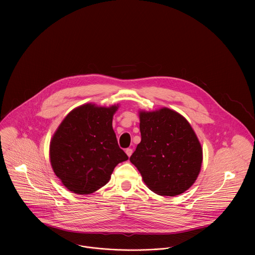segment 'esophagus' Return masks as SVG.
Returning <instances> with one entry per match:
<instances>
[{"mask_svg":"<svg viewBox=\"0 0 255 255\" xmlns=\"http://www.w3.org/2000/svg\"><path fill=\"white\" fill-rule=\"evenodd\" d=\"M126 153H127V155H128V157H130V156H131V154H132V149H131V148H128V149H126Z\"/></svg>","mask_w":255,"mask_h":255,"instance_id":"obj_1","label":"esophagus"}]
</instances>
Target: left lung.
Here are the masks:
<instances>
[{
    "label": "left lung",
    "instance_id": "left-lung-1",
    "mask_svg": "<svg viewBox=\"0 0 255 255\" xmlns=\"http://www.w3.org/2000/svg\"><path fill=\"white\" fill-rule=\"evenodd\" d=\"M141 141L130 162L147 187L163 196H175L196 181L202 164V148L189 123L168 108L139 112Z\"/></svg>",
    "mask_w": 255,
    "mask_h": 255
}]
</instances>
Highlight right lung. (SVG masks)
Listing matches in <instances>:
<instances>
[{
    "mask_svg": "<svg viewBox=\"0 0 255 255\" xmlns=\"http://www.w3.org/2000/svg\"><path fill=\"white\" fill-rule=\"evenodd\" d=\"M119 105H81L68 114L50 142L56 176L73 193L90 194L111 179L115 167L128 159L118 144L113 116Z\"/></svg>",
    "mask_w": 255,
    "mask_h": 255,
    "instance_id": "add662e5",
    "label": "right lung"
}]
</instances>
